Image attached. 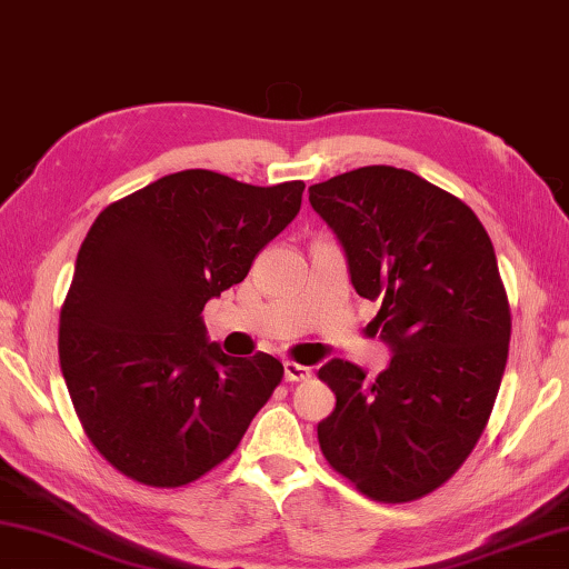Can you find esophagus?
<instances>
[{
    "mask_svg": "<svg viewBox=\"0 0 569 569\" xmlns=\"http://www.w3.org/2000/svg\"><path fill=\"white\" fill-rule=\"evenodd\" d=\"M311 377V369L303 367V365H296V362H286L283 365V380L286 382H303Z\"/></svg>",
    "mask_w": 569,
    "mask_h": 569,
    "instance_id": "esophagus-1",
    "label": "esophagus"
}]
</instances>
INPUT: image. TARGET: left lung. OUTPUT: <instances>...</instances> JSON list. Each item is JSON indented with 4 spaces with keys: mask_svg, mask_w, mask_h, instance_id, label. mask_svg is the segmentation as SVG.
Listing matches in <instances>:
<instances>
[{
    "mask_svg": "<svg viewBox=\"0 0 569 569\" xmlns=\"http://www.w3.org/2000/svg\"><path fill=\"white\" fill-rule=\"evenodd\" d=\"M347 256L355 291L380 303L392 362L331 359L337 408L319 422L333 471L375 501L436 491L479 443L509 357L511 313L489 232L473 210L408 169L359 167L309 187Z\"/></svg>",
    "mask_w": 569,
    "mask_h": 569,
    "instance_id": "1",
    "label": "left lung"
}]
</instances>
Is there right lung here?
Returning a JSON list of instances; mask_svg holds the SVG:
<instances>
[{
  "mask_svg": "<svg viewBox=\"0 0 569 569\" xmlns=\"http://www.w3.org/2000/svg\"><path fill=\"white\" fill-rule=\"evenodd\" d=\"M303 187L184 169L90 224L58 351L80 426L116 471L157 489L197 481L281 385L276 357H230L207 341L202 309L299 214Z\"/></svg>",
  "mask_w": 569,
  "mask_h": 569,
  "instance_id": "1",
  "label": "right lung"
}]
</instances>
